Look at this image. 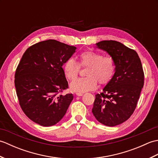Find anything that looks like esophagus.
Masks as SVG:
<instances>
[{
  "instance_id": "1",
  "label": "esophagus",
  "mask_w": 158,
  "mask_h": 158,
  "mask_svg": "<svg viewBox=\"0 0 158 158\" xmlns=\"http://www.w3.org/2000/svg\"><path fill=\"white\" fill-rule=\"evenodd\" d=\"M76 94H77V96H83V93L77 92V93H76Z\"/></svg>"
}]
</instances>
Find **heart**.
Wrapping results in <instances>:
<instances>
[{
	"instance_id": "b5f03b06",
	"label": "heart",
	"mask_w": 158,
	"mask_h": 158,
	"mask_svg": "<svg viewBox=\"0 0 158 158\" xmlns=\"http://www.w3.org/2000/svg\"><path fill=\"white\" fill-rule=\"evenodd\" d=\"M80 65L88 66L85 77L76 79L70 84L73 92L84 93L96 88L97 81L100 84L108 83L115 72V62L110 56L94 52H84L80 54ZM63 70L66 78L73 80L76 78L79 70V64L75 59L70 57L64 64Z\"/></svg>"
}]
</instances>
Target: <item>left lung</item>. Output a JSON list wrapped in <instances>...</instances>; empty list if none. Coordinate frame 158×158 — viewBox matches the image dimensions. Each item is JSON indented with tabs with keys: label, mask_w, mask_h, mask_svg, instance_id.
<instances>
[{
	"label": "left lung",
	"mask_w": 158,
	"mask_h": 158,
	"mask_svg": "<svg viewBox=\"0 0 158 158\" xmlns=\"http://www.w3.org/2000/svg\"><path fill=\"white\" fill-rule=\"evenodd\" d=\"M96 48L106 52L115 62V73L97 94L92 112L100 123L115 126L129 118L136 109L144 85V73L137 53L122 43L102 41Z\"/></svg>",
	"instance_id": "left-lung-1"
}]
</instances>
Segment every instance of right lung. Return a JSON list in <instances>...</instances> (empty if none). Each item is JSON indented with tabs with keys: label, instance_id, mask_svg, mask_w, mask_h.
Instances as JSON below:
<instances>
[{
	"label": "right lung",
	"instance_id": "right-lung-1",
	"mask_svg": "<svg viewBox=\"0 0 158 158\" xmlns=\"http://www.w3.org/2000/svg\"><path fill=\"white\" fill-rule=\"evenodd\" d=\"M76 49L49 39L23 53L16 69L15 86L21 108L32 122L48 127L64 116L73 95H58L69 85L62 66Z\"/></svg>",
	"mask_w": 158,
	"mask_h": 158
}]
</instances>
